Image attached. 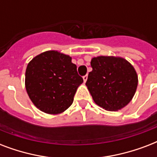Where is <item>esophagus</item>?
Here are the masks:
<instances>
[{"mask_svg":"<svg viewBox=\"0 0 157 157\" xmlns=\"http://www.w3.org/2000/svg\"><path fill=\"white\" fill-rule=\"evenodd\" d=\"M87 79H88V76H87V75H86V76H83L84 82H86V81H87Z\"/></svg>","mask_w":157,"mask_h":157,"instance_id":"1","label":"esophagus"}]
</instances>
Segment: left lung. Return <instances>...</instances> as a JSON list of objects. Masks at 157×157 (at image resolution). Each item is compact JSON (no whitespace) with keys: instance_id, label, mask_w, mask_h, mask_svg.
<instances>
[{"instance_id":"8db88e82","label":"left lung","mask_w":157,"mask_h":157,"mask_svg":"<svg viewBox=\"0 0 157 157\" xmlns=\"http://www.w3.org/2000/svg\"><path fill=\"white\" fill-rule=\"evenodd\" d=\"M93 70L86 86L94 103L103 109L118 111L132 100L138 86V75L126 59L121 57L98 56L91 59Z\"/></svg>"}]
</instances>
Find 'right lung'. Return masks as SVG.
<instances>
[{"instance_id": "add662e5", "label": "right lung", "mask_w": 157, "mask_h": 157, "mask_svg": "<svg viewBox=\"0 0 157 157\" xmlns=\"http://www.w3.org/2000/svg\"><path fill=\"white\" fill-rule=\"evenodd\" d=\"M82 82L71 57L56 50L36 55L26 69L27 93L33 104L47 114H59L67 109Z\"/></svg>"}]
</instances>
